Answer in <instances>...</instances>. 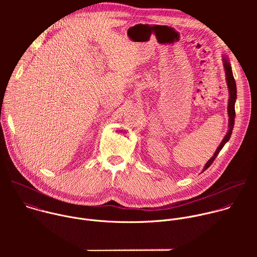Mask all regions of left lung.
Returning a JSON list of instances; mask_svg holds the SVG:
<instances>
[{"mask_svg":"<svg viewBox=\"0 0 257 257\" xmlns=\"http://www.w3.org/2000/svg\"><path fill=\"white\" fill-rule=\"evenodd\" d=\"M224 61V68L226 71V79H227V84L229 87V94H230V98H229V103H228V114H229V130L228 133L226 134V136L224 137L223 141L221 142V144L218 145L217 150L215 151L214 155L212 156V158L206 163V165L204 166V169L202 172H204L206 169L209 168V166L213 163V161L215 160V158L217 157L218 153L221 152V150L224 148V145L226 144V142L230 139L231 134H232V130L234 128V123H235V101L237 98V89H236V82L233 76V72H232V68L231 65L228 61V59L225 57L223 59Z\"/></svg>","mask_w":257,"mask_h":257,"instance_id":"obj_1","label":"left lung"}]
</instances>
